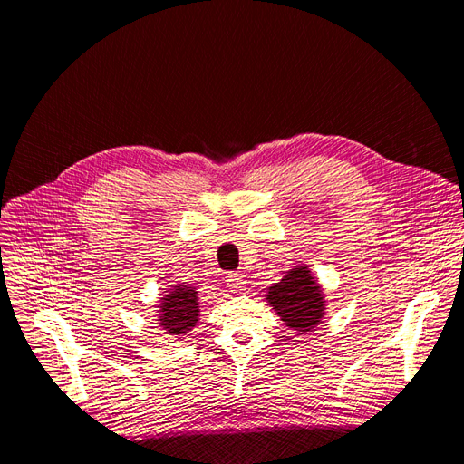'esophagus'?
Here are the masks:
<instances>
[{
  "label": "esophagus",
  "mask_w": 464,
  "mask_h": 464,
  "mask_svg": "<svg viewBox=\"0 0 464 464\" xmlns=\"http://www.w3.org/2000/svg\"><path fill=\"white\" fill-rule=\"evenodd\" d=\"M243 284H245V280H243V275H241V273H237V271L228 273V276H227V286H228L230 290L243 288Z\"/></svg>",
  "instance_id": "34e87169"
}]
</instances>
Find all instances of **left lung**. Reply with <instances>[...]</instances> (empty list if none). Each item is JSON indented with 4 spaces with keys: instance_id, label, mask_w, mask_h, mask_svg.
Returning <instances> with one entry per match:
<instances>
[{
    "instance_id": "left-lung-1",
    "label": "left lung",
    "mask_w": 464,
    "mask_h": 464,
    "mask_svg": "<svg viewBox=\"0 0 464 464\" xmlns=\"http://www.w3.org/2000/svg\"><path fill=\"white\" fill-rule=\"evenodd\" d=\"M267 301L282 322L299 333L314 331L325 314L322 288L312 280L306 267L288 271L286 276L269 288Z\"/></svg>"
}]
</instances>
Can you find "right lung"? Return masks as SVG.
I'll use <instances>...</instances> for the list:
<instances>
[{
	"label": "right lung",
	"instance_id": "obj_1",
	"mask_svg": "<svg viewBox=\"0 0 464 464\" xmlns=\"http://www.w3.org/2000/svg\"><path fill=\"white\" fill-rule=\"evenodd\" d=\"M160 327L167 334H186L198 322L197 292L189 286H174V290L163 297L160 306Z\"/></svg>",
	"mask_w": 464,
	"mask_h": 464
}]
</instances>
